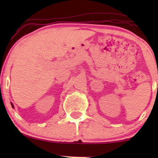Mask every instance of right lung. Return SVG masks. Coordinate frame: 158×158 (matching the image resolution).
I'll return each mask as SVG.
<instances>
[{"mask_svg": "<svg viewBox=\"0 0 158 158\" xmlns=\"http://www.w3.org/2000/svg\"><path fill=\"white\" fill-rule=\"evenodd\" d=\"M11 106H12V108H14V106H13V104H12V102H11Z\"/></svg>", "mask_w": 158, "mask_h": 158, "instance_id": "right-lung-1", "label": "right lung"}]
</instances>
